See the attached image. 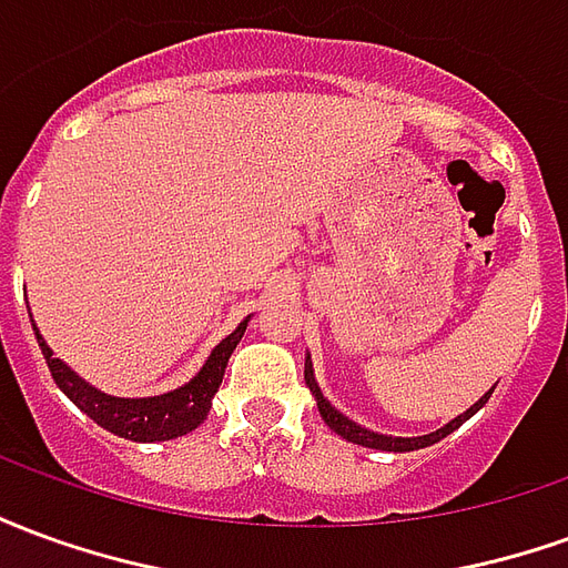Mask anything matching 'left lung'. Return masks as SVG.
I'll return each instance as SVG.
<instances>
[{
  "instance_id": "1",
  "label": "left lung",
  "mask_w": 568,
  "mask_h": 568,
  "mask_svg": "<svg viewBox=\"0 0 568 568\" xmlns=\"http://www.w3.org/2000/svg\"><path fill=\"white\" fill-rule=\"evenodd\" d=\"M304 381H307L310 393L316 395V405H320L322 419H325V423H328V426H332L334 432L341 435V438L353 440V444H362V447H371V450H393V453L419 450V447H428V444H438L440 438H447L450 432H456V428L463 426L465 419L475 417L477 410L487 405L489 395H493V389H489L487 395H480V398H477L475 405L468 407L465 414H459L456 419H450L447 426H440L438 432H432V435H423V438H386V435H374V432H368V428L356 426V423H353V419H346L341 410H334L332 402L322 395L320 383H316V377H313V362H310V356H307V365H304Z\"/></svg>"
}]
</instances>
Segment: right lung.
Returning <instances> with one entry per match:
<instances>
[{
	"instance_id": "add662e5",
	"label": "right lung",
	"mask_w": 568,
	"mask_h": 568,
	"mask_svg": "<svg viewBox=\"0 0 568 568\" xmlns=\"http://www.w3.org/2000/svg\"><path fill=\"white\" fill-rule=\"evenodd\" d=\"M246 322L248 320L240 322L236 332L227 334L222 344L212 349L206 365L194 374V381H187L185 386H179L173 393L154 395V398H112V395L97 393L93 386L81 381L75 371H69L60 358H54L51 346L44 344L39 328H36V337H39L44 362H48L57 386L97 426L109 428L112 435H121L128 440H170L194 432L206 419L212 407V395L219 393L227 358H231L240 337L246 332Z\"/></svg>"
}]
</instances>
